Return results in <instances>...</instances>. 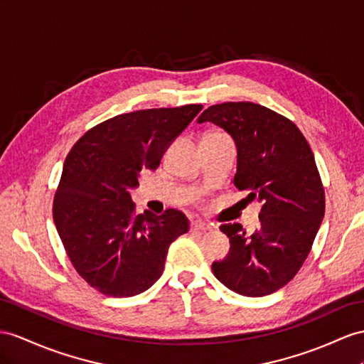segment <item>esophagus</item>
Segmentation results:
<instances>
[{
	"mask_svg": "<svg viewBox=\"0 0 364 364\" xmlns=\"http://www.w3.org/2000/svg\"><path fill=\"white\" fill-rule=\"evenodd\" d=\"M191 230H198V232H209L213 230V226L209 225L206 221H193L191 225Z\"/></svg>",
	"mask_w": 364,
	"mask_h": 364,
	"instance_id": "34e87169",
	"label": "esophagus"
}]
</instances>
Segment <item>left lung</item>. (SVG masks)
<instances>
[{"label": "left lung", "instance_id": "8db88e82", "mask_svg": "<svg viewBox=\"0 0 364 364\" xmlns=\"http://www.w3.org/2000/svg\"><path fill=\"white\" fill-rule=\"evenodd\" d=\"M237 146L235 188L262 203L259 226L221 225L229 254L212 272L230 291L264 296L300 271L324 217V189L309 143L291 119L255 102H223L203 112Z\"/></svg>", "mask_w": 364, "mask_h": 364}]
</instances>
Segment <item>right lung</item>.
I'll return each instance as SVG.
<instances>
[{"mask_svg": "<svg viewBox=\"0 0 364 364\" xmlns=\"http://www.w3.org/2000/svg\"><path fill=\"white\" fill-rule=\"evenodd\" d=\"M201 105L136 110L82 135L66 156L53 200V223L77 272L98 292L134 296L164 271L173 240L189 230L181 210L135 213L130 189L155 171Z\"/></svg>", "mask_w": 364, "mask_h": 364, "instance_id": "add662e5", "label": "right lung"}]
</instances>
